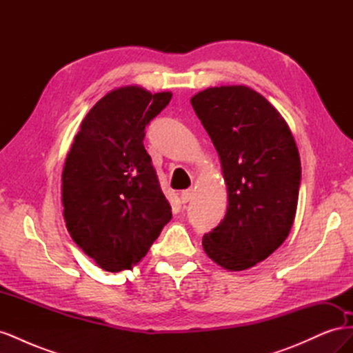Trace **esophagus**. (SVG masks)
<instances>
[{
  "label": "esophagus",
  "mask_w": 353,
  "mask_h": 353,
  "mask_svg": "<svg viewBox=\"0 0 353 353\" xmlns=\"http://www.w3.org/2000/svg\"><path fill=\"white\" fill-rule=\"evenodd\" d=\"M194 194V190L193 188H188V190H184L183 193H181V201L183 203H188L191 200V197H193Z\"/></svg>",
  "instance_id": "1"
}]
</instances>
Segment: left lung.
Here are the masks:
<instances>
[{
    "label": "left lung",
    "mask_w": 353,
    "mask_h": 353,
    "mask_svg": "<svg viewBox=\"0 0 353 353\" xmlns=\"http://www.w3.org/2000/svg\"><path fill=\"white\" fill-rule=\"evenodd\" d=\"M191 105L219 154L228 193L225 218L203 236V249L228 271L252 268L294 222L302 175L294 138L279 110L244 85L200 91Z\"/></svg>",
    "instance_id": "obj_1"
}]
</instances>
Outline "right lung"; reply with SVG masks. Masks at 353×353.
Instances as JSON below:
<instances>
[{"mask_svg": "<svg viewBox=\"0 0 353 353\" xmlns=\"http://www.w3.org/2000/svg\"><path fill=\"white\" fill-rule=\"evenodd\" d=\"M172 94L122 87L85 116L61 174L72 240L109 272L140 262L172 218L143 140Z\"/></svg>", "mask_w": 353, "mask_h": 353, "instance_id": "add662e5", "label": "right lung"}]
</instances>
